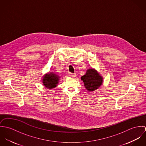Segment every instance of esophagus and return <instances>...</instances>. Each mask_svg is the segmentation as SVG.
I'll use <instances>...</instances> for the list:
<instances>
[{
	"label": "esophagus",
	"instance_id": "esophagus-1",
	"mask_svg": "<svg viewBox=\"0 0 146 146\" xmlns=\"http://www.w3.org/2000/svg\"><path fill=\"white\" fill-rule=\"evenodd\" d=\"M69 75H70V77H71V78H75V77H76V74H72V73H70V74H69Z\"/></svg>",
	"mask_w": 146,
	"mask_h": 146
}]
</instances>
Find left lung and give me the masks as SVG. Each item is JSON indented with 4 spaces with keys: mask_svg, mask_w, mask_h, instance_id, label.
I'll use <instances>...</instances> for the list:
<instances>
[{
    "mask_svg": "<svg viewBox=\"0 0 146 146\" xmlns=\"http://www.w3.org/2000/svg\"><path fill=\"white\" fill-rule=\"evenodd\" d=\"M81 79L83 81L85 88L89 92L96 90L103 83L102 76L94 68L88 69Z\"/></svg>",
    "mask_w": 146,
    "mask_h": 146,
    "instance_id": "1",
    "label": "left lung"
}]
</instances>
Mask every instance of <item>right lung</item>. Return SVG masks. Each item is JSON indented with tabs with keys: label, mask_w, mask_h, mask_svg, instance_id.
<instances>
[{
	"label": "right lung",
	"mask_w": 146,
	"mask_h": 146,
	"mask_svg": "<svg viewBox=\"0 0 146 146\" xmlns=\"http://www.w3.org/2000/svg\"><path fill=\"white\" fill-rule=\"evenodd\" d=\"M60 80L59 76L53 72L46 74L42 78V84L48 89L56 88Z\"/></svg>",
	"instance_id": "obj_1"
}]
</instances>
